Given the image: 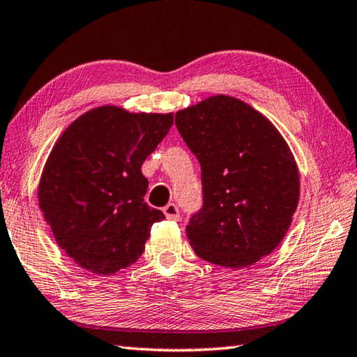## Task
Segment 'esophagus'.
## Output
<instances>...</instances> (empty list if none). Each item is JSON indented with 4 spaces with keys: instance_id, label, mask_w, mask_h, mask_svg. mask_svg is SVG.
I'll return each mask as SVG.
<instances>
[{
    "instance_id": "34e87169",
    "label": "esophagus",
    "mask_w": 357,
    "mask_h": 357,
    "mask_svg": "<svg viewBox=\"0 0 357 357\" xmlns=\"http://www.w3.org/2000/svg\"><path fill=\"white\" fill-rule=\"evenodd\" d=\"M164 215L167 216V219H170V221H178L179 219V210L176 207V204H167L164 207Z\"/></svg>"
}]
</instances>
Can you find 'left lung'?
Wrapping results in <instances>:
<instances>
[{
	"label": "left lung",
	"instance_id": "obj_1",
	"mask_svg": "<svg viewBox=\"0 0 357 357\" xmlns=\"http://www.w3.org/2000/svg\"><path fill=\"white\" fill-rule=\"evenodd\" d=\"M178 132L201 164L202 208L185 233L195 253L248 267L284 239L299 201V172L278 128L236 98L218 95L176 112Z\"/></svg>",
	"mask_w": 357,
	"mask_h": 357
}]
</instances>
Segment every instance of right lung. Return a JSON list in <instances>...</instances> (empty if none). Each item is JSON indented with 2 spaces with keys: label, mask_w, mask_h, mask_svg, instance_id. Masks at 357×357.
<instances>
[{
  "label": "right lung",
  "mask_w": 357,
  "mask_h": 357,
  "mask_svg": "<svg viewBox=\"0 0 357 357\" xmlns=\"http://www.w3.org/2000/svg\"><path fill=\"white\" fill-rule=\"evenodd\" d=\"M173 126V113L101 105L75 119L44 165L38 201L53 238L79 267L115 275L144 252L164 213L144 202L142 162Z\"/></svg>",
  "instance_id": "add662e5"
}]
</instances>
